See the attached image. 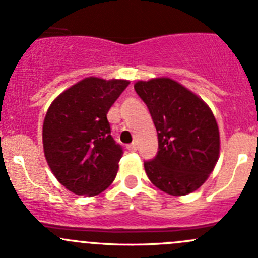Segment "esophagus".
I'll list each match as a JSON object with an SVG mask.
<instances>
[{"label": "esophagus", "instance_id": "obj_1", "mask_svg": "<svg viewBox=\"0 0 258 258\" xmlns=\"http://www.w3.org/2000/svg\"><path fill=\"white\" fill-rule=\"evenodd\" d=\"M127 150L131 151V152H135L137 150V144L136 142H132L131 145H127Z\"/></svg>", "mask_w": 258, "mask_h": 258}]
</instances>
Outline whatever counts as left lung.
<instances>
[{
    "label": "left lung",
    "instance_id": "1",
    "mask_svg": "<svg viewBox=\"0 0 258 258\" xmlns=\"http://www.w3.org/2000/svg\"><path fill=\"white\" fill-rule=\"evenodd\" d=\"M158 137L156 157L145 162L150 181L172 196L205 183L220 156V132L209 106L176 81L160 77L135 83Z\"/></svg>",
    "mask_w": 258,
    "mask_h": 258
}]
</instances>
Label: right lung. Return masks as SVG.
<instances>
[{
	"label": "right lung",
	"mask_w": 258,
	"mask_h": 258,
	"mask_svg": "<svg viewBox=\"0 0 258 258\" xmlns=\"http://www.w3.org/2000/svg\"><path fill=\"white\" fill-rule=\"evenodd\" d=\"M128 83L87 77L49 106L43 151L52 173L69 191L96 196L113 182L123 151L111 136L107 112Z\"/></svg>",
	"instance_id": "add662e5"
}]
</instances>
